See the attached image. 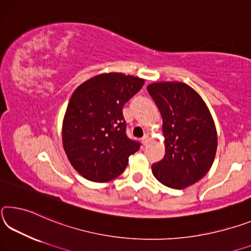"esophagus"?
<instances>
[{
	"label": "esophagus",
	"instance_id": "obj_1",
	"mask_svg": "<svg viewBox=\"0 0 251 251\" xmlns=\"http://www.w3.org/2000/svg\"><path fill=\"white\" fill-rule=\"evenodd\" d=\"M148 139H149V135H148V134H145V135H143V137L141 138V141H142L143 145H147Z\"/></svg>",
	"mask_w": 251,
	"mask_h": 251
}]
</instances>
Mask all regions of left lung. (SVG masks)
I'll return each instance as SVG.
<instances>
[{
	"label": "left lung",
	"mask_w": 251,
	"mask_h": 251,
	"mask_svg": "<svg viewBox=\"0 0 251 251\" xmlns=\"http://www.w3.org/2000/svg\"><path fill=\"white\" fill-rule=\"evenodd\" d=\"M163 120L166 154L152 164L153 176L164 186L183 189L202 178L212 166L217 131L202 99L181 82L148 85Z\"/></svg>",
	"instance_id": "1"
}]
</instances>
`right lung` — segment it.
Wrapping results in <instances>:
<instances>
[{"mask_svg":"<svg viewBox=\"0 0 251 251\" xmlns=\"http://www.w3.org/2000/svg\"><path fill=\"white\" fill-rule=\"evenodd\" d=\"M145 80L122 73L92 77L73 92L65 112L62 140L73 168L94 182L110 181L128 166L141 143L126 135L122 108Z\"/></svg>","mask_w":251,"mask_h":251,"instance_id":"1","label":"right lung"}]
</instances>
